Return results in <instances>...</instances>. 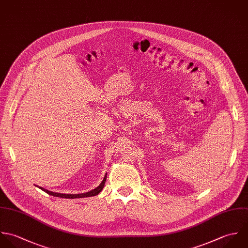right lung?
<instances>
[{"label": "right lung", "instance_id": "obj_1", "mask_svg": "<svg viewBox=\"0 0 248 248\" xmlns=\"http://www.w3.org/2000/svg\"><path fill=\"white\" fill-rule=\"evenodd\" d=\"M106 177H107V173H105L104 178L102 179L101 183L99 184L97 188H95L94 190L89 191V192H87V193H83V194H78V195H68V194L53 193V192L48 191L47 189H44V188H42V187H39V186H36V187H38L39 189H41L42 191H44L45 193L49 194L50 196H53V197H56V198H70V199H73V198H89V197H95V196L99 195V193L101 192V190L103 189V187H104V184H105V181H106Z\"/></svg>", "mask_w": 248, "mask_h": 248}]
</instances>
